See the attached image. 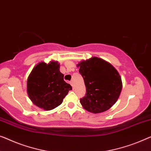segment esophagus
Wrapping results in <instances>:
<instances>
[{
  "mask_svg": "<svg viewBox=\"0 0 151 151\" xmlns=\"http://www.w3.org/2000/svg\"><path fill=\"white\" fill-rule=\"evenodd\" d=\"M69 83H70V84L71 85V86L73 87H73H74V84H73V81H71V82H69Z\"/></svg>",
  "mask_w": 151,
  "mask_h": 151,
  "instance_id": "obj_1",
  "label": "esophagus"
}]
</instances>
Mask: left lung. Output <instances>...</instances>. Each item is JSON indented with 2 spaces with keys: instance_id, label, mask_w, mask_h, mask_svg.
<instances>
[{
  "instance_id": "obj_1",
  "label": "left lung",
  "mask_w": 151,
  "mask_h": 151,
  "mask_svg": "<svg viewBox=\"0 0 151 151\" xmlns=\"http://www.w3.org/2000/svg\"><path fill=\"white\" fill-rule=\"evenodd\" d=\"M78 66L86 88V95L80 99L84 108L95 114L110 109L122 90L118 71L110 63L97 57L82 61Z\"/></svg>"
}]
</instances>
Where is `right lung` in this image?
Segmentation results:
<instances>
[{
	"label": "right lung",
	"instance_id": "add662e5",
	"mask_svg": "<svg viewBox=\"0 0 151 151\" xmlns=\"http://www.w3.org/2000/svg\"><path fill=\"white\" fill-rule=\"evenodd\" d=\"M58 62L39 63L32 69L27 81V91L30 100L39 108L51 110L62 104L72 89L64 80Z\"/></svg>",
	"mask_w": 151,
	"mask_h": 151
}]
</instances>
